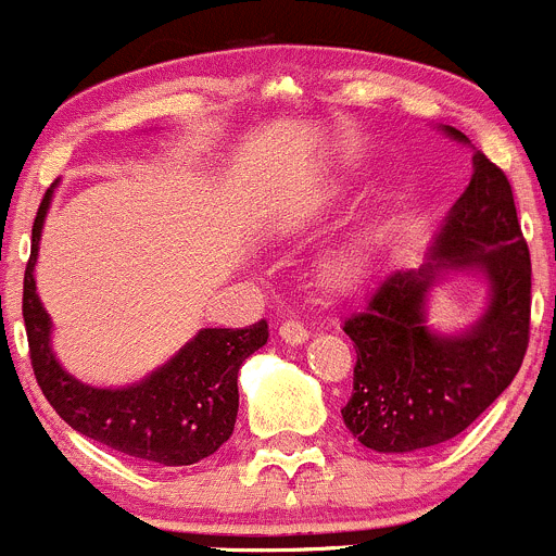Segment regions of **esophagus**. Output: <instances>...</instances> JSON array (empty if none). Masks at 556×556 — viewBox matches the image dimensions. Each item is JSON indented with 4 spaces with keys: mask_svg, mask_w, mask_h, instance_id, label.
Here are the masks:
<instances>
[{
    "mask_svg": "<svg viewBox=\"0 0 556 556\" xmlns=\"http://www.w3.org/2000/svg\"><path fill=\"white\" fill-rule=\"evenodd\" d=\"M278 336H281V341L292 343V346H298V343H305L308 341V327L300 325V321H283L281 327H278Z\"/></svg>",
    "mask_w": 556,
    "mask_h": 556,
    "instance_id": "1",
    "label": "esophagus"
}]
</instances>
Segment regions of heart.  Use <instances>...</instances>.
Instances as JSON below:
<instances>
[{
	"mask_svg": "<svg viewBox=\"0 0 556 556\" xmlns=\"http://www.w3.org/2000/svg\"><path fill=\"white\" fill-rule=\"evenodd\" d=\"M343 204H346V190L343 188H325L319 193L298 195L283 210L278 229H281L283 237H292V240L311 237L321 226L330 224ZM388 207H382L325 258V264H321V278H325L327 287L346 289L361 281L363 275L368 273V267H371L374 258H377L379 248H382L384 235H388Z\"/></svg>",
	"mask_w": 556,
	"mask_h": 556,
	"instance_id": "heart-1",
	"label": "heart"
}]
</instances>
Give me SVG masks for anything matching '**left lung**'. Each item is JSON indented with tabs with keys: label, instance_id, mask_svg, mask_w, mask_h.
<instances>
[{
	"label": "left lung",
	"instance_id": "8db88e82",
	"mask_svg": "<svg viewBox=\"0 0 556 556\" xmlns=\"http://www.w3.org/2000/svg\"><path fill=\"white\" fill-rule=\"evenodd\" d=\"M451 139L467 141L445 125ZM472 179L417 269H395L343 321L354 341L352 399L341 409L357 442L377 453H415L472 426L525 363L530 343L532 264L505 172L483 152ZM490 281L484 316L456 337L427 327V292L447 271Z\"/></svg>",
	"mask_w": 556,
	"mask_h": 556
}]
</instances>
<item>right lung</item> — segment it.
<instances>
[{"label": "right lung", "mask_w": 556, "mask_h": 556, "mask_svg": "<svg viewBox=\"0 0 556 556\" xmlns=\"http://www.w3.org/2000/svg\"><path fill=\"white\" fill-rule=\"evenodd\" d=\"M51 193L46 190L24 273V325L35 379L56 415L100 445L161 467H188L213 456L237 420V371L267 343V321L199 330L166 366L128 388H92L65 371L51 352V319L37 298L35 262Z\"/></svg>", "instance_id": "add662e5"}]
</instances>
